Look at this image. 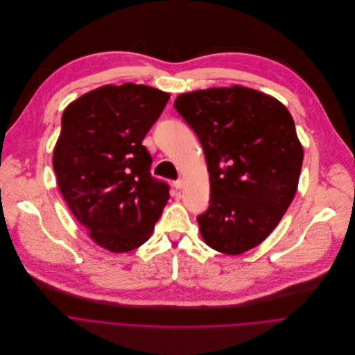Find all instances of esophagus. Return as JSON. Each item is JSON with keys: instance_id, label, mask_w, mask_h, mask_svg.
<instances>
[{"instance_id": "esophagus-1", "label": "esophagus", "mask_w": 355, "mask_h": 355, "mask_svg": "<svg viewBox=\"0 0 355 355\" xmlns=\"http://www.w3.org/2000/svg\"><path fill=\"white\" fill-rule=\"evenodd\" d=\"M173 187H175L176 190L182 189V187H183V180H182V179H178V180H175V182H173Z\"/></svg>"}]
</instances>
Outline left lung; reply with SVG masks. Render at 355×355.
Returning a JSON list of instances; mask_svg holds the SVG:
<instances>
[{
  "label": "left lung",
  "instance_id": "8db88e82",
  "mask_svg": "<svg viewBox=\"0 0 355 355\" xmlns=\"http://www.w3.org/2000/svg\"><path fill=\"white\" fill-rule=\"evenodd\" d=\"M173 106L198 137L209 173V205L197 217L204 242L227 254L257 246L298 187L304 150L293 116L239 85L183 94Z\"/></svg>",
  "mask_w": 355,
  "mask_h": 355
}]
</instances>
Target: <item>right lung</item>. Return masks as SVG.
Listing matches in <instances>:
<instances>
[{"label": "right lung", "mask_w": 355, "mask_h": 355, "mask_svg": "<svg viewBox=\"0 0 355 355\" xmlns=\"http://www.w3.org/2000/svg\"><path fill=\"white\" fill-rule=\"evenodd\" d=\"M169 94L105 85L67 106L53 154L60 191L99 246L121 253L148 241L169 200V186L151 175L143 139Z\"/></svg>", "instance_id": "add662e5"}]
</instances>
